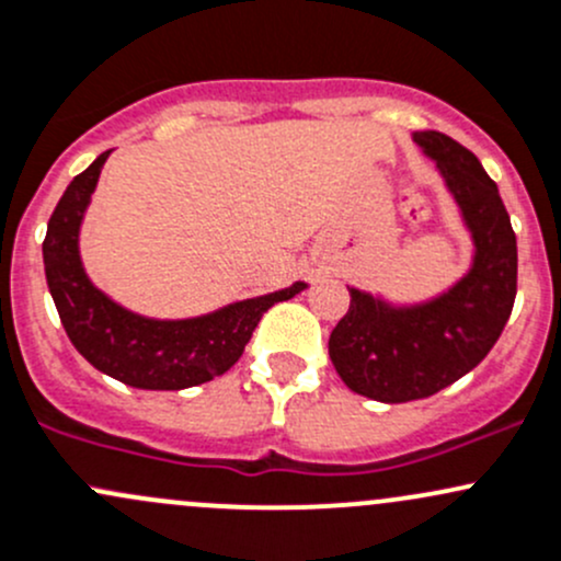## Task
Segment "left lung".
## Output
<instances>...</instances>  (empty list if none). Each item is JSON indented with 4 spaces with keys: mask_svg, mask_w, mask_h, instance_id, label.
Returning a JSON list of instances; mask_svg holds the SVG:
<instances>
[{
    "mask_svg": "<svg viewBox=\"0 0 561 561\" xmlns=\"http://www.w3.org/2000/svg\"><path fill=\"white\" fill-rule=\"evenodd\" d=\"M411 139L459 206L473 261L449 290L420 304H389L350 287V311L328 352L344 385L379 403L430 398L470 374L500 339L516 298V233L494 180L446 134L414 131Z\"/></svg>",
    "mask_w": 561,
    "mask_h": 561,
    "instance_id": "1",
    "label": "left lung"
}]
</instances>
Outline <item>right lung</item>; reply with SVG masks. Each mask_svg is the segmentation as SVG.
<instances>
[{
    "instance_id": "obj_1",
    "label": "right lung",
    "mask_w": 561,
    "mask_h": 561,
    "mask_svg": "<svg viewBox=\"0 0 561 561\" xmlns=\"http://www.w3.org/2000/svg\"><path fill=\"white\" fill-rule=\"evenodd\" d=\"M110 152L75 176L53 209L43 241L45 279L61 325L88 363L137 389H187L222 376L241 357L261 317L306 290L293 282L268 296L236 300L187 320H156L115 304L88 279L80 261V226Z\"/></svg>"
}]
</instances>
